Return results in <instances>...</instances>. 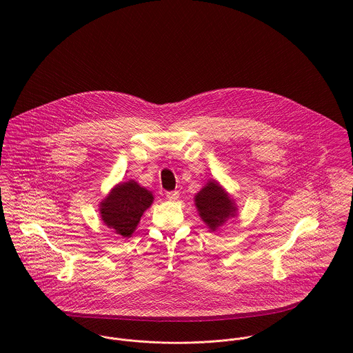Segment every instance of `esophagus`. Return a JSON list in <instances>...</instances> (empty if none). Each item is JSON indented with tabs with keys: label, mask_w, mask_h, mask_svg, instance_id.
Listing matches in <instances>:
<instances>
[{
	"label": "esophagus",
	"mask_w": 353,
	"mask_h": 353,
	"mask_svg": "<svg viewBox=\"0 0 353 353\" xmlns=\"http://www.w3.org/2000/svg\"><path fill=\"white\" fill-rule=\"evenodd\" d=\"M165 196L170 201H176L179 199V192H176V190L175 192H167Z\"/></svg>",
	"instance_id": "34e87169"
}]
</instances>
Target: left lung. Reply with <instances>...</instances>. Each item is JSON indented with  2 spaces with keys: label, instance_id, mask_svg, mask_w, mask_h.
<instances>
[{
  "label": "left lung",
  "instance_id": "left-lung-1",
  "mask_svg": "<svg viewBox=\"0 0 353 353\" xmlns=\"http://www.w3.org/2000/svg\"><path fill=\"white\" fill-rule=\"evenodd\" d=\"M194 203L202 221L209 231L213 232L238 213V206L234 197H231L214 179L208 181L206 185L194 196Z\"/></svg>",
  "mask_w": 353,
  "mask_h": 353
}]
</instances>
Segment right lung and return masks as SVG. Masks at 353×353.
<instances>
[{"instance_id": "add662e5", "label": "right lung", "mask_w": 353, "mask_h": 353, "mask_svg": "<svg viewBox=\"0 0 353 353\" xmlns=\"http://www.w3.org/2000/svg\"><path fill=\"white\" fill-rule=\"evenodd\" d=\"M153 202V194L136 181L115 185L99 203L103 223L122 238H130L141 216Z\"/></svg>"}]
</instances>
